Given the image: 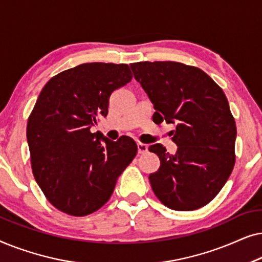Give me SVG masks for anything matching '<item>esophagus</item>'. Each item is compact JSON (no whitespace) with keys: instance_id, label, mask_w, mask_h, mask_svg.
<instances>
[{"instance_id":"esophagus-1","label":"esophagus","mask_w":262,"mask_h":262,"mask_svg":"<svg viewBox=\"0 0 262 262\" xmlns=\"http://www.w3.org/2000/svg\"><path fill=\"white\" fill-rule=\"evenodd\" d=\"M137 146H138L139 154H145L146 151H148V145L144 144V143H138Z\"/></svg>"}]
</instances>
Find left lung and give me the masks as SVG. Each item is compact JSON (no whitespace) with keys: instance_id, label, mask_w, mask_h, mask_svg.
Here are the masks:
<instances>
[{"instance_id":"left-lung-1","label":"left lung","mask_w":262,"mask_h":262,"mask_svg":"<svg viewBox=\"0 0 262 262\" xmlns=\"http://www.w3.org/2000/svg\"><path fill=\"white\" fill-rule=\"evenodd\" d=\"M156 112L154 120L177 124V152L149 146L161 166L149 175L154 193L171 210L192 211L218 194L235 164L236 125L224 92L198 68L177 62L130 66Z\"/></svg>"}]
</instances>
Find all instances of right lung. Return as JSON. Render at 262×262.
Wrapping results in <instances>:
<instances>
[{"label": "right lung", "instance_id": "right-lung-1", "mask_svg": "<svg viewBox=\"0 0 262 262\" xmlns=\"http://www.w3.org/2000/svg\"><path fill=\"white\" fill-rule=\"evenodd\" d=\"M126 64L85 63L44 85L27 123L35 181L53 206L85 216L108 202L117 179L137 154L134 139L93 134L110 96L131 81Z\"/></svg>", "mask_w": 262, "mask_h": 262}]
</instances>
